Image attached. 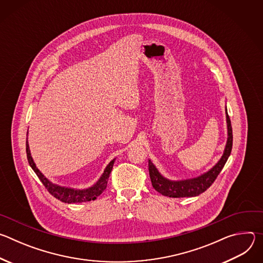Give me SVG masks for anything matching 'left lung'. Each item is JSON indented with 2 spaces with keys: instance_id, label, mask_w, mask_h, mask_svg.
<instances>
[{
  "instance_id": "1",
  "label": "left lung",
  "mask_w": 263,
  "mask_h": 263,
  "mask_svg": "<svg viewBox=\"0 0 263 263\" xmlns=\"http://www.w3.org/2000/svg\"><path fill=\"white\" fill-rule=\"evenodd\" d=\"M226 119H227V129H228V138L227 143L224 146V151L221 158L218 162L208 172L202 174L199 177L173 181L164 178L156 168V166L152 163L151 160H148V173L149 178H151L152 185L159 194L170 198H185V197H196L203 194L207 191L212 183L215 181L216 177L222 170L223 165L226 164L232 149L233 143V134H232V126L231 121L228 116L227 108H226Z\"/></svg>"
}]
</instances>
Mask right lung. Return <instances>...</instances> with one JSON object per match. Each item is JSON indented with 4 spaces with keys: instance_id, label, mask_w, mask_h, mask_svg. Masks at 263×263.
Returning <instances> with one entry per match:
<instances>
[{
    "instance_id": "add662e5",
    "label": "right lung",
    "mask_w": 263,
    "mask_h": 263,
    "mask_svg": "<svg viewBox=\"0 0 263 263\" xmlns=\"http://www.w3.org/2000/svg\"><path fill=\"white\" fill-rule=\"evenodd\" d=\"M26 152H27V158L30 166L32 170L35 172L37 177L40 178L42 183L45 185L47 191L56 199H58L61 202L71 204V203H82V202H89L93 201L99 197L107 187V182L108 178L110 176V173L112 171V167H114V163L116 159L111 160L109 164L106 166L104 173L100 177V179L97 181L96 184H93L91 187H88V189L85 190H74V189H69V187H64L57 185L50 180H48L42 172L36 167V164L33 161V158L30 153V148H29V143L28 139L26 141Z\"/></svg>"
}]
</instances>
